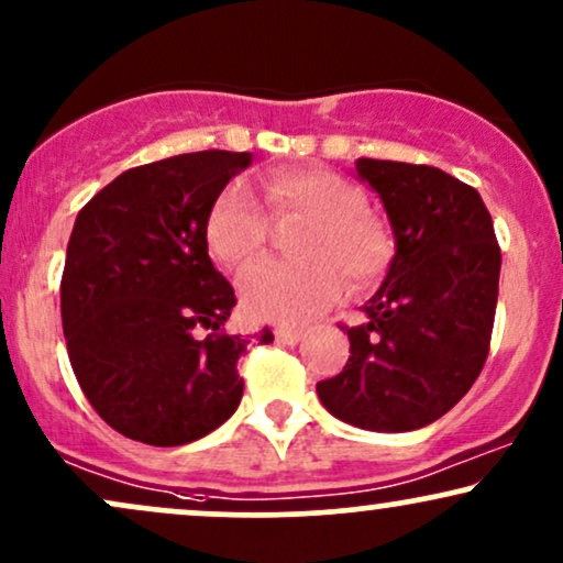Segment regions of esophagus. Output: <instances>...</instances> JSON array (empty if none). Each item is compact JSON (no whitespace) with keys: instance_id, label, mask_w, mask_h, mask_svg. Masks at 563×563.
I'll list each match as a JSON object with an SVG mask.
<instances>
[{"instance_id":"obj_1","label":"esophagus","mask_w":563,"mask_h":563,"mask_svg":"<svg viewBox=\"0 0 563 563\" xmlns=\"http://www.w3.org/2000/svg\"><path fill=\"white\" fill-rule=\"evenodd\" d=\"M275 338L283 343H299L303 338L301 328H290V324H277L275 328Z\"/></svg>"}]
</instances>
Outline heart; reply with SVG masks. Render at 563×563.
Segmentation results:
<instances>
[{"label": "heart", "mask_w": 563, "mask_h": 563, "mask_svg": "<svg viewBox=\"0 0 563 563\" xmlns=\"http://www.w3.org/2000/svg\"><path fill=\"white\" fill-rule=\"evenodd\" d=\"M277 212L309 217L294 243L301 260H267L241 277V307L252 320L299 322L333 303L351 286H367L390 260V235L364 212L362 194L324 170H283L267 180ZM207 246L228 269L249 267L267 241V214L252 188L235 180L222 188L207 214Z\"/></svg>", "instance_id": "b5f03b06"}]
</instances>
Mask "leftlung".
Returning <instances> with one entry per match:
<instances>
[{
    "instance_id": "1",
    "label": "left lung",
    "mask_w": 563,
    "mask_h": 563,
    "mask_svg": "<svg viewBox=\"0 0 563 563\" xmlns=\"http://www.w3.org/2000/svg\"><path fill=\"white\" fill-rule=\"evenodd\" d=\"M388 214L396 254L349 328L351 356L317 396L341 422L409 432L453 409L483 369L498 301L500 249L472 186L430 165L356 159Z\"/></svg>"
}]
</instances>
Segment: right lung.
I'll list each match as a JSON object with an SVG mask.
<instances>
[{
    "label": "right lung",
    "mask_w": 563,
    "mask_h": 563,
    "mask_svg": "<svg viewBox=\"0 0 563 563\" xmlns=\"http://www.w3.org/2000/svg\"><path fill=\"white\" fill-rule=\"evenodd\" d=\"M249 152L178 154L118 175L67 243L63 330L80 390L120 435L183 445L233 417L249 338L222 333L233 286L209 260L207 214ZM205 327L213 333L198 338ZM273 343L267 328L256 335Z\"/></svg>",
    "instance_id": "right-lung-1"
}]
</instances>
